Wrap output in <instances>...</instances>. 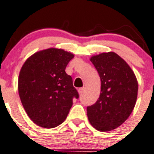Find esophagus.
Wrapping results in <instances>:
<instances>
[{
	"label": "esophagus",
	"instance_id": "1",
	"mask_svg": "<svg viewBox=\"0 0 154 154\" xmlns=\"http://www.w3.org/2000/svg\"><path fill=\"white\" fill-rule=\"evenodd\" d=\"M84 91H85V88L82 87V88H80L78 89V93L80 94H82V93L84 92Z\"/></svg>",
	"mask_w": 154,
	"mask_h": 154
}]
</instances>
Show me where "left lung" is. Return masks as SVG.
Returning a JSON list of instances; mask_svg holds the SVG:
<instances>
[{
	"instance_id": "left-lung-1",
	"label": "left lung",
	"mask_w": 154,
	"mask_h": 154,
	"mask_svg": "<svg viewBox=\"0 0 154 154\" xmlns=\"http://www.w3.org/2000/svg\"><path fill=\"white\" fill-rule=\"evenodd\" d=\"M101 80V93L94 104L87 107L90 124L100 131L116 129L126 121L137 97L136 76L127 63L113 52L91 58Z\"/></svg>"
}]
</instances>
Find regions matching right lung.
Listing matches in <instances>:
<instances>
[{
    "mask_svg": "<svg viewBox=\"0 0 154 154\" xmlns=\"http://www.w3.org/2000/svg\"><path fill=\"white\" fill-rule=\"evenodd\" d=\"M73 54L61 49L37 52L22 66L18 78L19 96L31 121L52 129L61 124L79 94L65 72Z\"/></svg>",
    "mask_w": 154,
    "mask_h": 154,
    "instance_id": "add662e5",
    "label": "right lung"
}]
</instances>
